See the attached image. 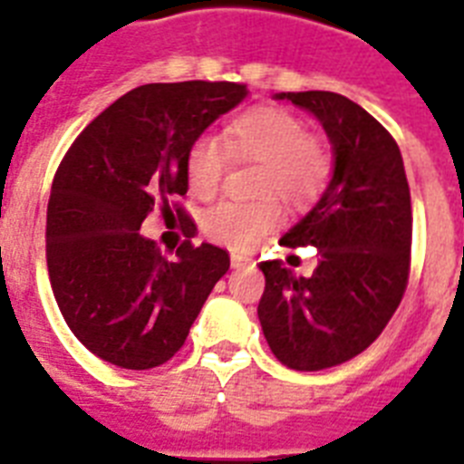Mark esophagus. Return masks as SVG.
<instances>
[{"label":"esophagus","mask_w":464,"mask_h":464,"mask_svg":"<svg viewBox=\"0 0 464 464\" xmlns=\"http://www.w3.org/2000/svg\"><path fill=\"white\" fill-rule=\"evenodd\" d=\"M250 257H247V255H240V253H231V265L236 269L238 267H246V265H250Z\"/></svg>","instance_id":"1"}]
</instances>
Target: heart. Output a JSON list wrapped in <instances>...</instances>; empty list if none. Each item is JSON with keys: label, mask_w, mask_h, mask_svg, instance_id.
I'll list each match as a JSON object with an SVG mask.
<instances>
[{"label": "heart", "mask_w": 464, "mask_h": 464, "mask_svg": "<svg viewBox=\"0 0 464 464\" xmlns=\"http://www.w3.org/2000/svg\"><path fill=\"white\" fill-rule=\"evenodd\" d=\"M224 148L214 137H197L185 154L188 189L199 199L217 195L228 163H260L255 175L257 202H218L202 217L211 240L236 250L257 246L282 221L279 195L289 204L313 202L330 178L332 159L324 141L305 130L296 112L282 105H255L226 125Z\"/></svg>", "instance_id": "b5f03b06"}]
</instances>
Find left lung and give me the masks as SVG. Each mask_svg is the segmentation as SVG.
Wrapping results in <instances>:
<instances>
[{"mask_svg":"<svg viewBox=\"0 0 464 464\" xmlns=\"http://www.w3.org/2000/svg\"><path fill=\"white\" fill-rule=\"evenodd\" d=\"M310 111L334 147V175L282 246H315L313 276L260 262L257 305L269 349L294 371H324L366 352L402 301L411 265V197L392 134L332 91L279 93Z\"/></svg>","mask_w":464,"mask_h":464,"instance_id":"1","label":"left lung"}]
</instances>
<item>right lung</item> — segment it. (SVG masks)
Listing matches in <instances>:
<instances>
[{"label": "right lung", "mask_w": 464, "mask_h": 464, "mask_svg": "<svg viewBox=\"0 0 464 464\" xmlns=\"http://www.w3.org/2000/svg\"><path fill=\"white\" fill-rule=\"evenodd\" d=\"M247 96L246 83L137 86L86 125L62 159L47 202L45 255L54 301L89 352L149 371L180 352L214 284L224 247L195 246L185 197L192 140ZM160 208L186 240L166 258L139 233Z\"/></svg>", "instance_id": "obj_1"}]
</instances>
